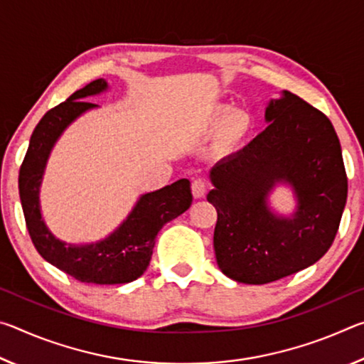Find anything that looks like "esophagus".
I'll list each match as a JSON object with an SVG mask.
<instances>
[{
    "label": "esophagus",
    "mask_w": 364,
    "mask_h": 364,
    "mask_svg": "<svg viewBox=\"0 0 364 364\" xmlns=\"http://www.w3.org/2000/svg\"><path fill=\"white\" fill-rule=\"evenodd\" d=\"M191 189H193L194 199H202V197L207 194V183L204 180H200V178H197V180H194L193 184H191Z\"/></svg>",
    "instance_id": "esophagus-1"
}]
</instances>
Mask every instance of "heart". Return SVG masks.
Returning <instances> with one entry per match:
<instances>
[{
  "mask_svg": "<svg viewBox=\"0 0 364 364\" xmlns=\"http://www.w3.org/2000/svg\"><path fill=\"white\" fill-rule=\"evenodd\" d=\"M254 128V117L244 109H232L228 104H215L200 120V132L217 133V149L230 154L241 146Z\"/></svg>",
  "mask_w": 364,
  "mask_h": 364,
  "instance_id": "b5f03b06",
  "label": "heart"
}]
</instances>
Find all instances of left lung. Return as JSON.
<instances>
[{
    "instance_id": "left-lung-1",
    "label": "left lung",
    "mask_w": 364,
    "mask_h": 364,
    "mask_svg": "<svg viewBox=\"0 0 364 364\" xmlns=\"http://www.w3.org/2000/svg\"><path fill=\"white\" fill-rule=\"evenodd\" d=\"M268 127L212 167L207 200L217 208V263L228 278L267 284L316 263L334 241L347 202L342 149L328 117L281 91L264 109ZM293 191L296 207L279 214L269 196Z\"/></svg>"
}]
</instances>
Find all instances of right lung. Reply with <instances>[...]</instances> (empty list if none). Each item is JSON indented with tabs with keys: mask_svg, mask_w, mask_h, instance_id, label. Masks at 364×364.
Instances as JSON below:
<instances>
[{
	"mask_svg": "<svg viewBox=\"0 0 364 364\" xmlns=\"http://www.w3.org/2000/svg\"><path fill=\"white\" fill-rule=\"evenodd\" d=\"M109 90L106 80L97 78L43 115L30 138L19 171V194L30 237L48 263L82 282L127 284L138 279L149 267L157 232L162 226L180 217L193 204L188 178L141 194L127 218L106 237L95 242L63 241L48 228L40 204L43 176L54 146L73 122L100 107L86 100Z\"/></svg>",
	"mask_w": 364,
	"mask_h": 364,
	"instance_id": "right-lung-1",
	"label": "right lung"
}]
</instances>
